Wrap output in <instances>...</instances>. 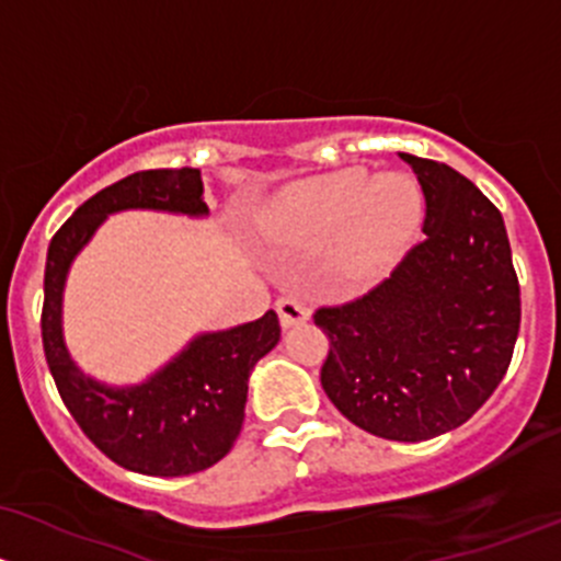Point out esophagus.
Listing matches in <instances>:
<instances>
[{
    "instance_id": "obj_1",
    "label": "esophagus",
    "mask_w": 561,
    "mask_h": 561,
    "mask_svg": "<svg viewBox=\"0 0 561 561\" xmlns=\"http://www.w3.org/2000/svg\"><path fill=\"white\" fill-rule=\"evenodd\" d=\"M275 310H278L283 329L297 327V323L308 321V313H310L308 305H305L299 297H291V294H286V297H280L278 302H275Z\"/></svg>"
}]
</instances>
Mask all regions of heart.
Returning a JSON list of instances; mask_svg holds the SVG:
<instances>
[{"label":"heart","instance_id":"obj_1","mask_svg":"<svg viewBox=\"0 0 561 561\" xmlns=\"http://www.w3.org/2000/svg\"><path fill=\"white\" fill-rule=\"evenodd\" d=\"M421 221L413 178L391 172L369 181L365 167H345L297 183L264 216L273 238L319 242L337 234L334 259L351 275L383 267Z\"/></svg>","mask_w":561,"mask_h":561}]
</instances>
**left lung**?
Returning <instances> with one entry per match:
<instances>
[{
  "label": "left lung",
  "mask_w": 561,
  "mask_h": 561,
  "mask_svg": "<svg viewBox=\"0 0 561 561\" xmlns=\"http://www.w3.org/2000/svg\"><path fill=\"white\" fill-rule=\"evenodd\" d=\"M424 192L421 238L362 297L321 305V386L359 430L421 443L472 419L511 367L522 288L505 221L443 161L400 153Z\"/></svg>",
  "instance_id": "obj_1"
}]
</instances>
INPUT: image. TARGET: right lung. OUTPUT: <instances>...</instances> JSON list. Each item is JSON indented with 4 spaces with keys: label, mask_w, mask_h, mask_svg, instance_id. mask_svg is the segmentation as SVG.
I'll return each mask as SVG.
<instances>
[{
    "label": "right lung",
    "mask_w": 561,
    "mask_h": 561,
    "mask_svg": "<svg viewBox=\"0 0 561 561\" xmlns=\"http://www.w3.org/2000/svg\"><path fill=\"white\" fill-rule=\"evenodd\" d=\"M148 210L205 216L199 170H142L85 199L61 224L45 259L43 348L61 400L83 435L118 467L156 478L192 476L232 451L245 419L248 375L280 340L275 310L242 327L196 337L148 383L110 389L85 378L61 340V288L75 253L107 213Z\"/></svg>",
    "instance_id": "1"
}]
</instances>
